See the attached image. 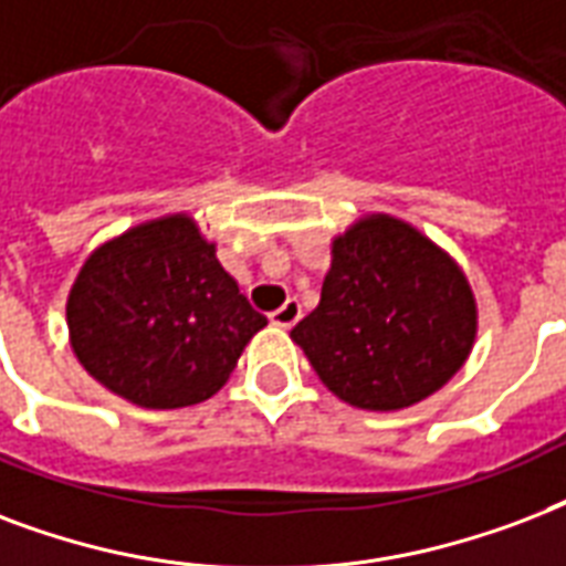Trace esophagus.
Wrapping results in <instances>:
<instances>
[{
	"mask_svg": "<svg viewBox=\"0 0 566 566\" xmlns=\"http://www.w3.org/2000/svg\"><path fill=\"white\" fill-rule=\"evenodd\" d=\"M297 318H301V304H297L295 297H289L286 304L271 313V324H274V327H283V331H286V327H292Z\"/></svg>",
	"mask_w": 566,
	"mask_h": 566,
	"instance_id": "1",
	"label": "esophagus"
}]
</instances>
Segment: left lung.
<instances>
[{"label": "left lung", "instance_id": "1", "mask_svg": "<svg viewBox=\"0 0 566 566\" xmlns=\"http://www.w3.org/2000/svg\"><path fill=\"white\" fill-rule=\"evenodd\" d=\"M475 333V292L451 253L413 223L371 212L333 235L322 301L292 343L345 405L392 413L446 387Z\"/></svg>", "mask_w": 566, "mask_h": 566}]
</instances>
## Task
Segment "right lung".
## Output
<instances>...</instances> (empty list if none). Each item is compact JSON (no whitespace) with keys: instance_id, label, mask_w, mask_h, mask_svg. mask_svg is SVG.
Here are the masks:
<instances>
[{"instance_id":"right-lung-1","label":"right lung","mask_w":566,"mask_h":566,"mask_svg":"<svg viewBox=\"0 0 566 566\" xmlns=\"http://www.w3.org/2000/svg\"><path fill=\"white\" fill-rule=\"evenodd\" d=\"M188 212L87 253L67 295L70 348L108 392L147 410L212 398L265 327Z\"/></svg>"}]
</instances>
